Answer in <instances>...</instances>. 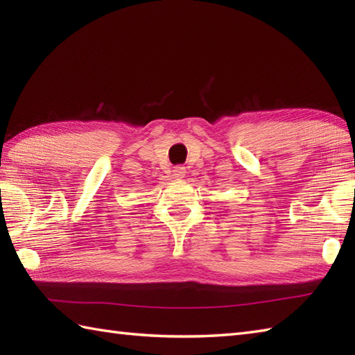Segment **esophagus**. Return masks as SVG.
<instances>
[{
    "instance_id": "34e87169",
    "label": "esophagus",
    "mask_w": 355,
    "mask_h": 355,
    "mask_svg": "<svg viewBox=\"0 0 355 355\" xmlns=\"http://www.w3.org/2000/svg\"><path fill=\"white\" fill-rule=\"evenodd\" d=\"M173 177L175 178H183L184 175H186V168L183 164H178V166H175V168H173Z\"/></svg>"
}]
</instances>
